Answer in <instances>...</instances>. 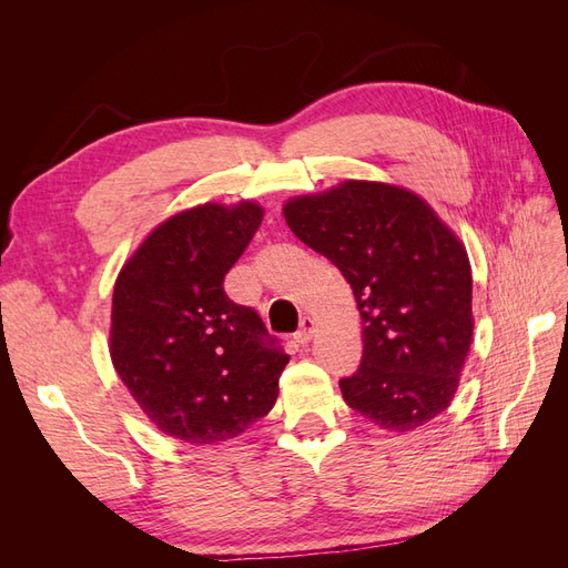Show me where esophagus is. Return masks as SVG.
Listing matches in <instances>:
<instances>
[{
	"label": "esophagus",
	"instance_id": "1",
	"mask_svg": "<svg viewBox=\"0 0 568 568\" xmlns=\"http://www.w3.org/2000/svg\"><path fill=\"white\" fill-rule=\"evenodd\" d=\"M313 334H315V320H311V317H303L301 320V329L296 332V343H301V346H305L307 341L313 338Z\"/></svg>",
	"mask_w": 568,
	"mask_h": 568
}]
</instances>
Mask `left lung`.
<instances>
[{"label": "left lung", "mask_w": 568, "mask_h": 568, "mask_svg": "<svg viewBox=\"0 0 568 568\" xmlns=\"http://www.w3.org/2000/svg\"><path fill=\"white\" fill-rule=\"evenodd\" d=\"M284 217L305 246L332 261L363 317V359L341 379L355 412L390 432L438 417L471 346L467 251L407 189L348 180L298 196Z\"/></svg>", "instance_id": "obj_1"}]
</instances>
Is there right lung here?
<instances>
[{"label":"right lung","mask_w":568,"mask_h":568,"mask_svg":"<svg viewBox=\"0 0 568 568\" xmlns=\"http://www.w3.org/2000/svg\"><path fill=\"white\" fill-rule=\"evenodd\" d=\"M261 222L251 201L199 205L153 230L118 274L113 367L149 419L184 443L234 438L277 400L288 355L225 294Z\"/></svg>","instance_id":"add662e5"}]
</instances>
